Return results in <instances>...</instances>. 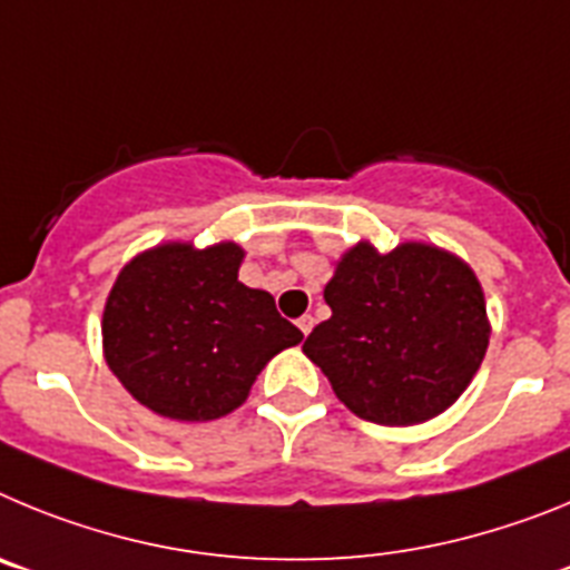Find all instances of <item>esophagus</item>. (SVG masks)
Wrapping results in <instances>:
<instances>
[{
    "label": "esophagus",
    "mask_w": 570,
    "mask_h": 570,
    "mask_svg": "<svg viewBox=\"0 0 570 570\" xmlns=\"http://www.w3.org/2000/svg\"><path fill=\"white\" fill-rule=\"evenodd\" d=\"M296 325H299V331H302V334L308 336V334H311V328H314V316H311V314L299 316V320H296Z\"/></svg>",
    "instance_id": "34e87169"
}]
</instances>
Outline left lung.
I'll return each instance as SVG.
<instances>
[{
	"instance_id": "left-lung-1",
	"label": "left lung",
	"mask_w": 570,
	"mask_h": 570,
	"mask_svg": "<svg viewBox=\"0 0 570 570\" xmlns=\"http://www.w3.org/2000/svg\"><path fill=\"white\" fill-rule=\"evenodd\" d=\"M331 320L302 351L376 425H420L454 405L488 351L485 296L460 256L425 242H356L325 285Z\"/></svg>"
}]
</instances>
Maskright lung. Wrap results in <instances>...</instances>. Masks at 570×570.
Segmentation results:
<instances>
[{"label": "right lung", "mask_w": 570, "mask_h": 570, "mask_svg": "<svg viewBox=\"0 0 570 570\" xmlns=\"http://www.w3.org/2000/svg\"><path fill=\"white\" fill-rule=\"evenodd\" d=\"M236 242H165L119 271L102 314L105 362L136 402L208 422L248 400L259 371L302 331L268 291L239 282Z\"/></svg>", "instance_id": "1"}]
</instances>
